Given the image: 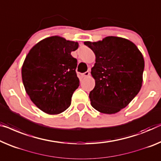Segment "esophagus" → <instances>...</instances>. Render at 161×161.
I'll return each instance as SVG.
<instances>
[{
  "label": "esophagus",
  "mask_w": 161,
  "mask_h": 161,
  "mask_svg": "<svg viewBox=\"0 0 161 161\" xmlns=\"http://www.w3.org/2000/svg\"><path fill=\"white\" fill-rule=\"evenodd\" d=\"M90 73L87 71H86V72L83 73L82 74H81V76H82L83 77H87V76H90Z\"/></svg>",
  "instance_id": "obj_1"
}]
</instances>
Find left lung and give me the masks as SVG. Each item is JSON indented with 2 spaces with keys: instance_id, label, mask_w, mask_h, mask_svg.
<instances>
[{
  "instance_id": "obj_1",
  "label": "left lung",
  "mask_w": 161,
  "mask_h": 161,
  "mask_svg": "<svg viewBox=\"0 0 161 161\" xmlns=\"http://www.w3.org/2000/svg\"><path fill=\"white\" fill-rule=\"evenodd\" d=\"M84 44L95 55V63L91 69L95 81L89 95L91 105L103 114L118 113L142 87L145 68L142 53L130 40L114 36Z\"/></svg>"
}]
</instances>
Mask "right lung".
I'll list each match as a JSON object with an SVG mask.
<instances>
[{
    "mask_svg": "<svg viewBox=\"0 0 161 161\" xmlns=\"http://www.w3.org/2000/svg\"><path fill=\"white\" fill-rule=\"evenodd\" d=\"M78 47L77 42L51 36L35 45L26 56L21 67L24 86L42 111L56 115L70 106L71 96L80 86L77 60L71 55Z\"/></svg>",
    "mask_w": 161,
    "mask_h": 161,
    "instance_id": "right-lung-1",
    "label": "right lung"
}]
</instances>
